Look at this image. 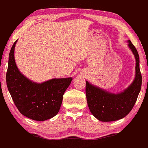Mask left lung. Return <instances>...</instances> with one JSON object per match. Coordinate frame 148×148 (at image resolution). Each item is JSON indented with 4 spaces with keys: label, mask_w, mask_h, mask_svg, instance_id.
I'll use <instances>...</instances> for the list:
<instances>
[{
    "label": "left lung",
    "mask_w": 148,
    "mask_h": 148,
    "mask_svg": "<svg viewBox=\"0 0 148 148\" xmlns=\"http://www.w3.org/2000/svg\"><path fill=\"white\" fill-rule=\"evenodd\" d=\"M128 46L136 58V76L132 84L123 92L114 94L86 81L87 103L91 113L101 121H114L127 115L134 107L141 90V74L139 57L137 49L130 40Z\"/></svg>",
    "instance_id": "obj_1"
}]
</instances>
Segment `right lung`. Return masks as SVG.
Listing matches in <instances>:
<instances>
[{"instance_id":"obj_1","label":"right lung","mask_w":148,"mask_h":148,"mask_svg":"<svg viewBox=\"0 0 148 148\" xmlns=\"http://www.w3.org/2000/svg\"><path fill=\"white\" fill-rule=\"evenodd\" d=\"M16 41L9 53L6 76L8 90L22 115L39 121L49 119L59 112L63 95L72 78H53L42 83L32 82L21 73L16 65L14 51Z\"/></svg>"}]
</instances>
